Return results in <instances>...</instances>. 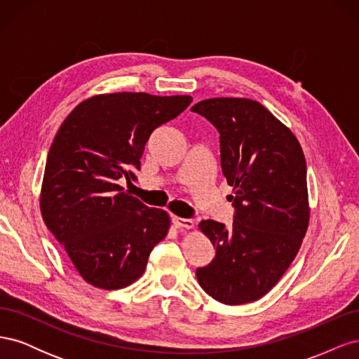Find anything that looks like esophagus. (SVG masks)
Returning a JSON list of instances; mask_svg holds the SVG:
<instances>
[{
    "label": "esophagus",
    "instance_id": "1",
    "mask_svg": "<svg viewBox=\"0 0 359 359\" xmlns=\"http://www.w3.org/2000/svg\"><path fill=\"white\" fill-rule=\"evenodd\" d=\"M172 223L175 224L177 227H184V229H191V227L194 226L193 220H190V219H181V217H177V215L172 217Z\"/></svg>",
    "mask_w": 359,
    "mask_h": 359
}]
</instances>
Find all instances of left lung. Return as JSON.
Here are the masks:
<instances>
[{"mask_svg":"<svg viewBox=\"0 0 359 359\" xmlns=\"http://www.w3.org/2000/svg\"><path fill=\"white\" fill-rule=\"evenodd\" d=\"M191 111L219 130L235 208L231 227L199 223L215 257L196 277L215 301L240 306L273 289L298 253L310 217L306 158L298 139L259 102L219 97Z\"/></svg>","mask_w":359,"mask_h":359,"instance_id":"8db88e82","label":"left lung"}]
</instances>
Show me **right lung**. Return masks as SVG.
I'll return each instance as SVG.
<instances>
[{"instance_id": "obj_1", "label": "right lung", "mask_w": 359, "mask_h": 359, "mask_svg": "<svg viewBox=\"0 0 359 359\" xmlns=\"http://www.w3.org/2000/svg\"><path fill=\"white\" fill-rule=\"evenodd\" d=\"M191 100L102 94L64 119L48 154L40 210L86 283L107 290L132 285L166 236L168 212L130 196L118 181L136 180L151 133Z\"/></svg>"}]
</instances>
